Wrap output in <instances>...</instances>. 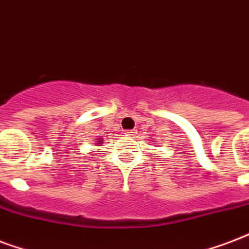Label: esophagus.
<instances>
[{"label":"esophagus","instance_id":"34e87169","mask_svg":"<svg viewBox=\"0 0 249 249\" xmlns=\"http://www.w3.org/2000/svg\"><path fill=\"white\" fill-rule=\"evenodd\" d=\"M136 130H125L124 134H126V136H130V137H133V136H136Z\"/></svg>","mask_w":249,"mask_h":249}]
</instances>
